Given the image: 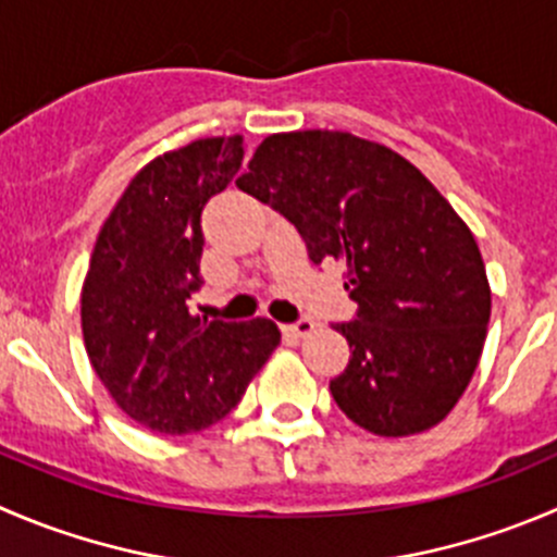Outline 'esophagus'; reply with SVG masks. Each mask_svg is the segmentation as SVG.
Masks as SVG:
<instances>
[{
    "label": "esophagus",
    "instance_id": "obj_1",
    "mask_svg": "<svg viewBox=\"0 0 557 557\" xmlns=\"http://www.w3.org/2000/svg\"><path fill=\"white\" fill-rule=\"evenodd\" d=\"M312 329H315V321H312V318H299V321L288 323V326H285V332L294 334V337H307Z\"/></svg>",
    "mask_w": 557,
    "mask_h": 557
}]
</instances>
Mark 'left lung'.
I'll return each mask as SVG.
<instances>
[{"label":"left lung","mask_w":557,"mask_h":557,"mask_svg":"<svg viewBox=\"0 0 557 557\" xmlns=\"http://www.w3.org/2000/svg\"><path fill=\"white\" fill-rule=\"evenodd\" d=\"M236 187L283 214L312 263H345L359 305L334 323L354 348L329 392L383 438L438 424L466 392L490 323V285L468 225L419 169L337 129L277 133Z\"/></svg>","instance_id":"8db88e82"}]
</instances>
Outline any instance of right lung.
Returning a JSON list of instances; mask_svg holds the SVG:
<instances>
[{"label":"right lung","mask_w":557,"mask_h":557,"mask_svg":"<svg viewBox=\"0 0 557 557\" xmlns=\"http://www.w3.org/2000/svg\"><path fill=\"white\" fill-rule=\"evenodd\" d=\"M245 158V138H201L152 160L129 182L97 236L81 294L86 354L119 408L165 435L201 433L239 405L277 348L267 318L207 321L201 290L209 198Z\"/></svg>","instance_id":"1"}]
</instances>
